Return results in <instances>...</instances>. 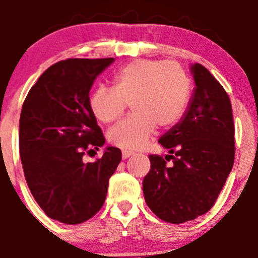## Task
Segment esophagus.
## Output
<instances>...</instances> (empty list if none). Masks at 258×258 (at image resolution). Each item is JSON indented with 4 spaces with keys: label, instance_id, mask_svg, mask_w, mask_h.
Instances as JSON below:
<instances>
[{
    "label": "esophagus",
    "instance_id": "34e87169",
    "mask_svg": "<svg viewBox=\"0 0 258 258\" xmlns=\"http://www.w3.org/2000/svg\"><path fill=\"white\" fill-rule=\"evenodd\" d=\"M134 155V152H132V151H122V159H127V157H131V156H133Z\"/></svg>",
    "mask_w": 258,
    "mask_h": 258
}]
</instances>
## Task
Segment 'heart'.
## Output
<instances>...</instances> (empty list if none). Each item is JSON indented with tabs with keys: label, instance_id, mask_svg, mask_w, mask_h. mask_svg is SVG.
<instances>
[{
	"label": "heart",
	"instance_id": "obj_1",
	"mask_svg": "<svg viewBox=\"0 0 258 258\" xmlns=\"http://www.w3.org/2000/svg\"><path fill=\"white\" fill-rule=\"evenodd\" d=\"M190 79L174 61L138 60L118 71L113 88L101 85L89 98L98 121L117 120L132 102L133 115L108 132V141L124 150L143 149L156 126L170 127L183 116L190 98Z\"/></svg>",
	"mask_w": 258,
	"mask_h": 258
}]
</instances>
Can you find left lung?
<instances>
[{
  "label": "left lung",
  "mask_w": 258,
  "mask_h": 258,
  "mask_svg": "<svg viewBox=\"0 0 258 258\" xmlns=\"http://www.w3.org/2000/svg\"><path fill=\"white\" fill-rule=\"evenodd\" d=\"M190 71L195 90L187 111L159 140L169 155H150L151 168L143 179L146 204L169 223L195 220L213 207L235 156L229 95L204 66L195 63Z\"/></svg>",
  "instance_id": "1"
}]
</instances>
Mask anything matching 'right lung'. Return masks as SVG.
<instances>
[{"instance_id": "1", "label": "right lung", "mask_w": 258, "mask_h": 258, "mask_svg": "<svg viewBox=\"0 0 258 258\" xmlns=\"http://www.w3.org/2000/svg\"><path fill=\"white\" fill-rule=\"evenodd\" d=\"M112 61H58L38 77L23 103L19 150L24 177L41 209L61 223L85 222L102 208L109 177L121 161V151L112 146L94 163L83 160L86 151L106 142L89 107V92Z\"/></svg>"}]
</instances>
